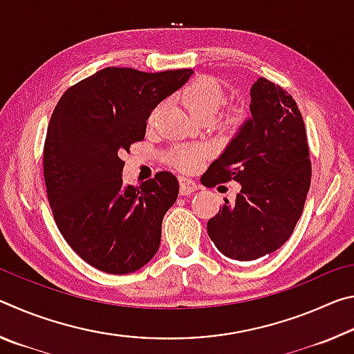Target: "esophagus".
Returning a JSON list of instances; mask_svg holds the SVG:
<instances>
[{
    "label": "esophagus",
    "mask_w": 354,
    "mask_h": 354,
    "mask_svg": "<svg viewBox=\"0 0 354 354\" xmlns=\"http://www.w3.org/2000/svg\"><path fill=\"white\" fill-rule=\"evenodd\" d=\"M198 190V184H196L194 179L181 176L179 178V194L181 195H190L194 192Z\"/></svg>",
    "instance_id": "34e87169"
}]
</instances>
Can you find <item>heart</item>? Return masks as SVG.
I'll return each instance as SVG.
<instances>
[{
	"mask_svg": "<svg viewBox=\"0 0 354 354\" xmlns=\"http://www.w3.org/2000/svg\"><path fill=\"white\" fill-rule=\"evenodd\" d=\"M181 101L185 109L195 120L209 118L214 117V113L220 109V106L223 104L225 95L218 82L212 80V77H196V80L190 81L187 86L183 88ZM156 113V112H154ZM153 113V117H154ZM243 120V111L234 109L230 115L225 118L226 127L236 128L242 123ZM205 156V151L198 147H176L167 154V159L171 165H175L176 169L183 171L194 170L196 164L200 162Z\"/></svg>",
	"mask_w": 354,
	"mask_h": 354,
	"instance_id": "b5f03b06",
	"label": "heart"
}]
</instances>
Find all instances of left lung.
<instances>
[{
  "instance_id": "obj_1",
  "label": "left lung",
  "mask_w": 354,
  "mask_h": 354,
  "mask_svg": "<svg viewBox=\"0 0 354 354\" xmlns=\"http://www.w3.org/2000/svg\"><path fill=\"white\" fill-rule=\"evenodd\" d=\"M250 117L201 176L214 187L234 179L241 194L207 221L215 247L234 261H254L286 243L301 217L310 185L306 129L298 106L278 84L250 88Z\"/></svg>"
}]
</instances>
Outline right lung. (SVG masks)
<instances>
[{
    "instance_id": "1",
    "label": "right lung",
    "mask_w": 354,
    "mask_h": 354,
    "mask_svg": "<svg viewBox=\"0 0 354 354\" xmlns=\"http://www.w3.org/2000/svg\"><path fill=\"white\" fill-rule=\"evenodd\" d=\"M192 75L106 67L70 87L53 112L44 148L48 201L67 243L101 272L133 273L159 250L178 179L159 171L139 187L124 185L120 156L143 140L149 113Z\"/></svg>"
}]
</instances>
